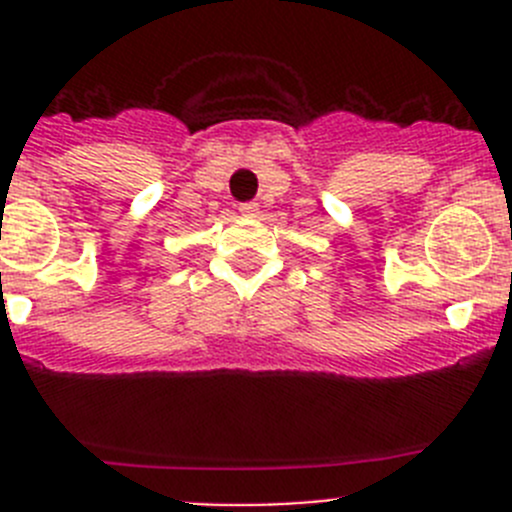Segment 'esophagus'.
Returning <instances> with one entry per match:
<instances>
[{
    "mask_svg": "<svg viewBox=\"0 0 512 512\" xmlns=\"http://www.w3.org/2000/svg\"><path fill=\"white\" fill-rule=\"evenodd\" d=\"M240 215H242V218H257V215H260V205H257V203L240 205Z\"/></svg>",
    "mask_w": 512,
    "mask_h": 512,
    "instance_id": "obj_1",
    "label": "esophagus"
}]
</instances>
